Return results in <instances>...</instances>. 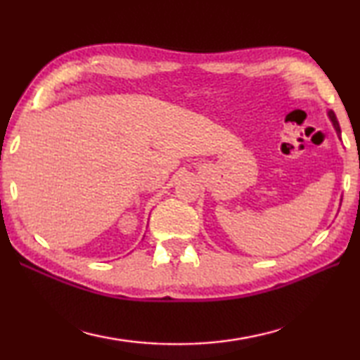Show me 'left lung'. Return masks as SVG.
<instances>
[{
  "label": "left lung",
  "instance_id": "left-lung-1",
  "mask_svg": "<svg viewBox=\"0 0 360 360\" xmlns=\"http://www.w3.org/2000/svg\"><path fill=\"white\" fill-rule=\"evenodd\" d=\"M327 115H329L330 122H332V124H333V128H335V131H337V136L340 137V134H342V131H340V124H338V120H337V117H335V113H333L332 110H329V113H327Z\"/></svg>",
  "mask_w": 360,
  "mask_h": 360
}]
</instances>
